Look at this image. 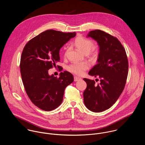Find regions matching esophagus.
<instances>
[{
  "mask_svg": "<svg viewBox=\"0 0 145 145\" xmlns=\"http://www.w3.org/2000/svg\"><path fill=\"white\" fill-rule=\"evenodd\" d=\"M81 79H82L80 78H79L78 76H74V82H78Z\"/></svg>",
  "mask_w": 145,
  "mask_h": 145,
  "instance_id": "34e87169",
  "label": "esophagus"
}]
</instances>
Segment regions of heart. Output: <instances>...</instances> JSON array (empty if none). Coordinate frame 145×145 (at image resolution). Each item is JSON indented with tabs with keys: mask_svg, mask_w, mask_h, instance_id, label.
I'll use <instances>...</instances> for the list:
<instances>
[{
	"mask_svg": "<svg viewBox=\"0 0 145 145\" xmlns=\"http://www.w3.org/2000/svg\"><path fill=\"white\" fill-rule=\"evenodd\" d=\"M74 46L83 54H89L91 50L93 48L94 44L92 41L85 39L81 36H78L73 43ZM68 50L66 49L65 52V56H66L67 54ZM97 55V52H95L93 53V55L96 56ZM89 68V65L86 62H81L77 63L71 65L69 66L68 70L69 71L78 75H83L85 70H86Z\"/></svg>",
	"mask_w": 145,
	"mask_h": 145,
	"instance_id": "b5f03b06",
	"label": "heart"
}]
</instances>
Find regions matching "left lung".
I'll return each instance as SVG.
<instances>
[{
    "mask_svg": "<svg viewBox=\"0 0 145 145\" xmlns=\"http://www.w3.org/2000/svg\"><path fill=\"white\" fill-rule=\"evenodd\" d=\"M86 37L97 42L99 52L97 64L89 75L100 78V83L86 78L87 86L83 93L86 107L93 112L110 108L122 94L128 75V63L124 47L119 40L99 29L90 31Z\"/></svg>",
    "mask_w": 145,
    "mask_h": 145,
    "instance_id": "obj_1",
    "label": "left lung"
}]
</instances>
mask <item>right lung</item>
<instances>
[{"instance_id": "obj_1", "label": "right lung", "mask_w": 145, "mask_h": 145, "mask_svg": "<svg viewBox=\"0 0 145 145\" xmlns=\"http://www.w3.org/2000/svg\"><path fill=\"white\" fill-rule=\"evenodd\" d=\"M76 33L47 30L25 44L20 63L21 76L25 91L32 102L43 110L50 111L62 103L66 87L74 82L66 71L59 78L48 70L60 61V50ZM60 67V66H58Z\"/></svg>"}]
</instances>
